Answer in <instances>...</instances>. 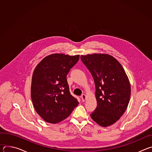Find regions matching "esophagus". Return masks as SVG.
Segmentation results:
<instances>
[{
    "label": "esophagus",
    "mask_w": 152,
    "mask_h": 152,
    "mask_svg": "<svg viewBox=\"0 0 152 152\" xmlns=\"http://www.w3.org/2000/svg\"><path fill=\"white\" fill-rule=\"evenodd\" d=\"M81 99H82V102H85V99H86V95L85 94H83L82 96H81Z\"/></svg>",
    "instance_id": "esophagus-1"
}]
</instances>
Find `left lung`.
Returning <instances> with one entry per match:
<instances>
[{
    "instance_id": "obj_1",
    "label": "left lung",
    "mask_w": 152,
    "mask_h": 152,
    "mask_svg": "<svg viewBox=\"0 0 152 152\" xmlns=\"http://www.w3.org/2000/svg\"><path fill=\"white\" fill-rule=\"evenodd\" d=\"M82 62L92 75L96 86L97 106L91 118L107 127L123 115L131 97V85L119 62L107 54L81 55Z\"/></svg>"
}]
</instances>
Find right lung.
<instances>
[{"instance_id": "obj_1", "label": "right lung", "mask_w": 152, "mask_h": 152, "mask_svg": "<svg viewBox=\"0 0 152 152\" xmlns=\"http://www.w3.org/2000/svg\"><path fill=\"white\" fill-rule=\"evenodd\" d=\"M79 55L60 53L43 59L34 70L31 99L38 114L46 122L57 123L67 118L79 103L71 95L67 75Z\"/></svg>"}]
</instances>
